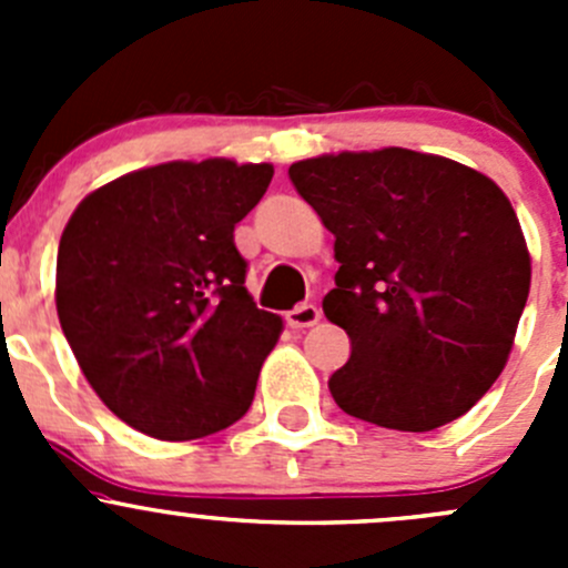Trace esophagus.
Wrapping results in <instances>:
<instances>
[{
    "mask_svg": "<svg viewBox=\"0 0 568 568\" xmlns=\"http://www.w3.org/2000/svg\"><path fill=\"white\" fill-rule=\"evenodd\" d=\"M318 318H321V311L316 305H300L294 307V311L285 313V324H288L291 329H305V326L318 324Z\"/></svg>",
    "mask_w": 568,
    "mask_h": 568,
    "instance_id": "34e87169",
    "label": "esophagus"
}]
</instances>
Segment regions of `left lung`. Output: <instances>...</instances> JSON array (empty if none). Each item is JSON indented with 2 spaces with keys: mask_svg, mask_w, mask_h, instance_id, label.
I'll return each instance as SVG.
<instances>
[{
  "mask_svg": "<svg viewBox=\"0 0 568 568\" xmlns=\"http://www.w3.org/2000/svg\"><path fill=\"white\" fill-rule=\"evenodd\" d=\"M288 175L341 263L324 296V316L352 341L329 379L335 404L398 432L473 409L506 368L530 291V252L503 189L406 148L326 153Z\"/></svg>",
  "mask_w": 568,
  "mask_h": 568,
  "instance_id": "left-lung-1",
  "label": "left lung"
}]
</instances>
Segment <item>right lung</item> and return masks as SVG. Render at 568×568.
I'll return each instance as SVG.
<instances>
[{
	"mask_svg": "<svg viewBox=\"0 0 568 568\" xmlns=\"http://www.w3.org/2000/svg\"><path fill=\"white\" fill-rule=\"evenodd\" d=\"M272 164L168 162L90 192L57 250V316L84 379L136 432L170 443L250 409L283 318L257 311L233 227Z\"/></svg>",
	"mask_w": 568,
	"mask_h": 568,
	"instance_id": "add662e5",
	"label": "right lung"
}]
</instances>
